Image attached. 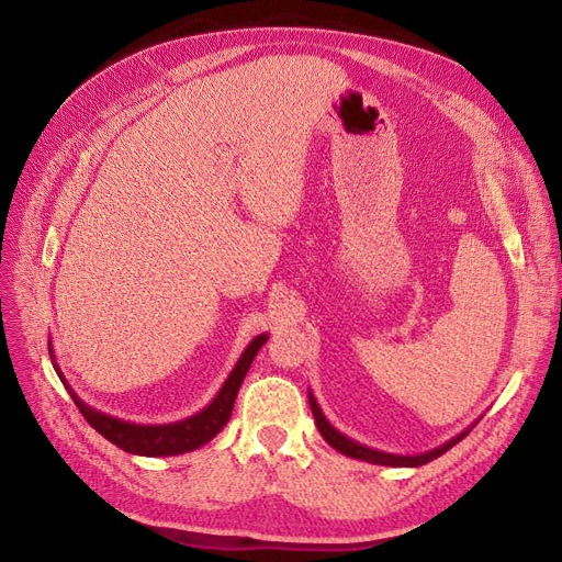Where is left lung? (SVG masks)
<instances>
[{
  "label": "left lung",
  "instance_id": "left-lung-1",
  "mask_svg": "<svg viewBox=\"0 0 562 562\" xmlns=\"http://www.w3.org/2000/svg\"><path fill=\"white\" fill-rule=\"evenodd\" d=\"M307 396H310L312 415H314V419H316V428H318V432L323 435V439H326L328 445H330L333 449H337L339 453H344V456H348V458H356V460L371 462V464H385V467H422V464H426V462H430V460L439 458L441 453H447L451 447H456V445H458V441H460V439H462L471 428H474V426H471V428L462 430L460 435H456L453 439L445 441V445L437 447V449H432V451L417 453V456H396V453H385V451L369 449V447L360 445V441L346 437L344 432H339V430H337V428L326 419V415H323L321 407H318V403H316V398H314V394H312V392H307Z\"/></svg>",
  "mask_w": 562,
  "mask_h": 562
}]
</instances>
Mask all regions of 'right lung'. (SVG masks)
Here are the masks:
<instances>
[{"label": "right lung", "mask_w": 562, "mask_h": 562, "mask_svg": "<svg viewBox=\"0 0 562 562\" xmlns=\"http://www.w3.org/2000/svg\"><path fill=\"white\" fill-rule=\"evenodd\" d=\"M269 335H257L248 348L241 352L239 362L234 364L232 373L227 375V380L223 382V387L218 390V394L214 396V401L202 407L198 415L175 422V424H161V426H140V424H132V422H123L117 417L104 415V412H98L95 407L86 405L75 390L68 385L61 369L54 362V350H52V341H49V358L52 364L61 378L64 387L68 390V394L72 396L75 405L79 407V412L83 415V419L91 424L102 437H106L111 445H115L117 449H123L127 453L134 456H147V458H161V456H180V453H189L200 449L206 441L214 439L223 426L229 422L232 407H234V398L239 394L241 382L255 360V356L259 352V348L266 344Z\"/></svg>", "instance_id": "add662e5"}]
</instances>
